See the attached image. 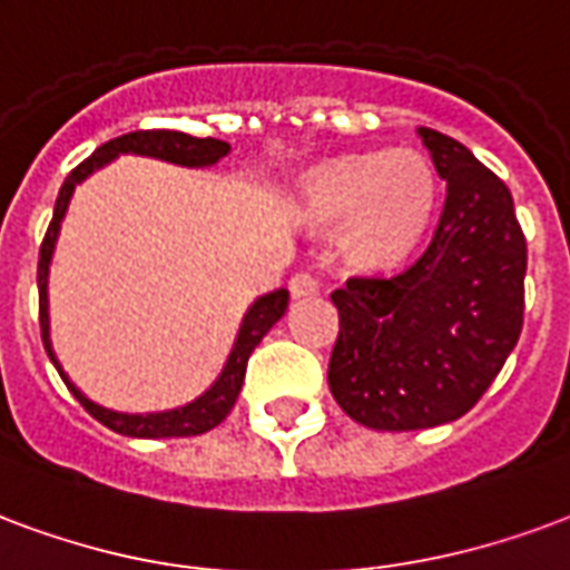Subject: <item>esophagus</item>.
Segmentation results:
<instances>
[{"mask_svg": "<svg viewBox=\"0 0 570 570\" xmlns=\"http://www.w3.org/2000/svg\"><path fill=\"white\" fill-rule=\"evenodd\" d=\"M320 293V284L314 274L307 272H298L289 277V296L293 298H307V296H317Z\"/></svg>", "mask_w": 570, "mask_h": 570, "instance_id": "esophagus-1", "label": "esophagus"}]
</instances>
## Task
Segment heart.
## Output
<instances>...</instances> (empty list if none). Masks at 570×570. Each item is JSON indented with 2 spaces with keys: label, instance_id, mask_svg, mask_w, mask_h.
Returning <instances> with one entry per match:
<instances>
[{
  "label": "heart",
  "instance_id": "b5f03b06",
  "mask_svg": "<svg viewBox=\"0 0 570 570\" xmlns=\"http://www.w3.org/2000/svg\"><path fill=\"white\" fill-rule=\"evenodd\" d=\"M441 180L414 147L326 156L286 193L284 210L307 232L338 229V253L360 274H395L414 263L435 223Z\"/></svg>",
  "mask_w": 570,
  "mask_h": 570
}]
</instances>
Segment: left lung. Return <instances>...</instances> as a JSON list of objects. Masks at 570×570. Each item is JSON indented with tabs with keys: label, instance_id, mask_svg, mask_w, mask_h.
<instances>
[{
	"label": "left lung",
	"instance_id": "8db88e82",
	"mask_svg": "<svg viewBox=\"0 0 570 570\" xmlns=\"http://www.w3.org/2000/svg\"><path fill=\"white\" fill-rule=\"evenodd\" d=\"M446 199L432 244L395 277H350L332 293L338 341L328 390L377 432L468 414L517 347L525 311V235L513 196L456 138L420 126Z\"/></svg>",
	"mask_w": 570,
	"mask_h": 570
}]
</instances>
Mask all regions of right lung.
<instances>
[{"label":"right lung","mask_w":570,"mask_h":570,"mask_svg":"<svg viewBox=\"0 0 570 570\" xmlns=\"http://www.w3.org/2000/svg\"><path fill=\"white\" fill-rule=\"evenodd\" d=\"M120 154H138V156H154V159H166V163H175V166L187 168H208L214 166L217 159L229 154V145L220 141V138H193L187 132H175V129H138V132L120 135V138H111L105 141L102 147H96V154L87 156L81 166L71 168V175L66 178V184L60 187V196H57V205H53V220H50L48 232H45V242H41V250H38V323H41V341H45V350H48L50 362L60 371L62 383L69 386V392L83 404V411L90 416H96L99 423L108 425L117 435L129 438H189L202 435L214 425H220L226 420V414L232 411V404L238 399L244 383V371H247V360H250L253 347L265 338V332L284 317L286 302H289V293L286 289H274L268 296H259L250 305V311L244 314L242 328H238V338L232 344V353L226 365H223L220 377L214 381L208 392H202L196 402L184 404V407H175V411H163V414H120V411H108L102 404L90 402L75 383L69 381V374L60 368V362L53 356V347H50V323H48V268L50 256H53V244H57V235H60V223L66 217V208H69V199L75 187L81 184L83 178H90L96 168H102L105 163H111L114 156Z\"/></svg>","instance_id":"right-lung-1"}]
</instances>
